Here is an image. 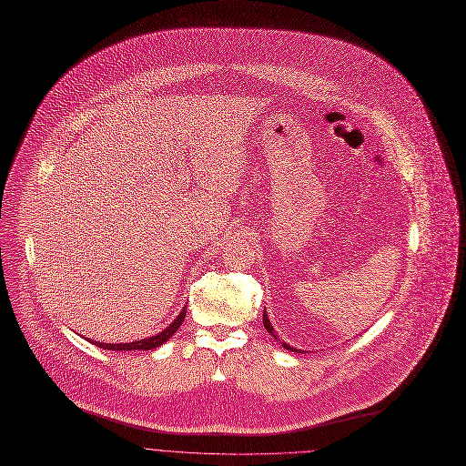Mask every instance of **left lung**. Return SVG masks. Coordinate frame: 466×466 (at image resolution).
<instances>
[{
  "label": "left lung",
  "mask_w": 466,
  "mask_h": 466,
  "mask_svg": "<svg viewBox=\"0 0 466 466\" xmlns=\"http://www.w3.org/2000/svg\"><path fill=\"white\" fill-rule=\"evenodd\" d=\"M263 328L267 329V333H270V335L274 337V340H276V342H279V340H278V337H276V333H274V328H272V324H270V320H268V317H267V311H265V309H263ZM279 344H281L285 350L292 351V353H299L296 348H290V346H289V344H285V342H279ZM301 353H303V351H301Z\"/></svg>",
  "instance_id": "obj_1"
}]
</instances>
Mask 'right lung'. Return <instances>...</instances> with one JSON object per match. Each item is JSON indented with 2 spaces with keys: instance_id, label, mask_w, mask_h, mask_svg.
I'll use <instances>...</instances> for the list:
<instances>
[{
  "instance_id": "1",
  "label": "right lung",
  "mask_w": 466,
  "mask_h": 466,
  "mask_svg": "<svg viewBox=\"0 0 466 466\" xmlns=\"http://www.w3.org/2000/svg\"><path fill=\"white\" fill-rule=\"evenodd\" d=\"M185 317H187V307L181 309V313L177 315V319H174V322L167 329H163L161 333L153 335V337H147V339H142V340L127 342V344H102V342H91L89 339L87 340L91 344L102 348V350H111V351H147V350H155V348L163 346L165 342H168L176 335V331L183 326Z\"/></svg>"
}]
</instances>
